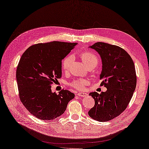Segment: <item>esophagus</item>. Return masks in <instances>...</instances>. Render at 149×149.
I'll list each match as a JSON object with an SVG mask.
<instances>
[{"instance_id": "34e87169", "label": "esophagus", "mask_w": 149, "mask_h": 149, "mask_svg": "<svg viewBox=\"0 0 149 149\" xmlns=\"http://www.w3.org/2000/svg\"><path fill=\"white\" fill-rule=\"evenodd\" d=\"M78 95L79 96V97H86L88 95H87V93H86L80 92V93H78Z\"/></svg>"}]
</instances>
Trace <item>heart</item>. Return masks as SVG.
I'll return each mask as SVG.
<instances>
[{"label": "heart", "mask_w": 149, "mask_h": 149, "mask_svg": "<svg viewBox=\"0 0 149 149\" xmlns=\"http://www.w3.org/2000/svg\"><path fill=\"white\" fill-rule=\"evenodd\" d=\"M81 59L86 65V66L89 69H93L97 66L99 63V58L92 52H83L79 54ZM72 61V57L71 56H68L62 61L63 70L65 71H68L70 68ZM88 84V81L84 79H79L78 80H74L70 83V85L74 88L78 90H83L85 88V86Z\"/></svg>", "instance_id": "1"}]
</instances>
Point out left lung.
<instances>
[{"mask_svg": "<svg viewBox=\"0 0 149 149\" xmlns=\"http://www.w3.org/2000/svg\"><path fill=\"white\" fill-rule=\"evenodd\" d=\"M90 48L95 49L102 59L100 86L104 85L107 91L89 93L95 106L88 115L96 121L106 122L120 115L128 106L136 85L135 67L131 56L120 47L97 42Z\"/></svg>", "mask_w": 149, "mask_h": 149, "instance_id": "8db88e82", "label": "left lung"}]
</instances>
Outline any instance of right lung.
Listing matches in <instances>:
<instances>
[{
    "label": "right lung",
    "instance_id": "obj_1",
    "mask_svg": "<svg viewBox=\"0 0 149 149\" xmlns=\"http://www.w3.org/2000/svg\"><path fill=\"white\" fill-rule=\"evenodd\" d=\"M77 44L58 41L37 43L21 56L16 75L19 97L35 117L42 120L59 117L74 97L68 90L52 93L51 85L62 77V59Z\"/></svg>",
    "mask_w": 149,
    "mask_h": 149
}]
</instances>
